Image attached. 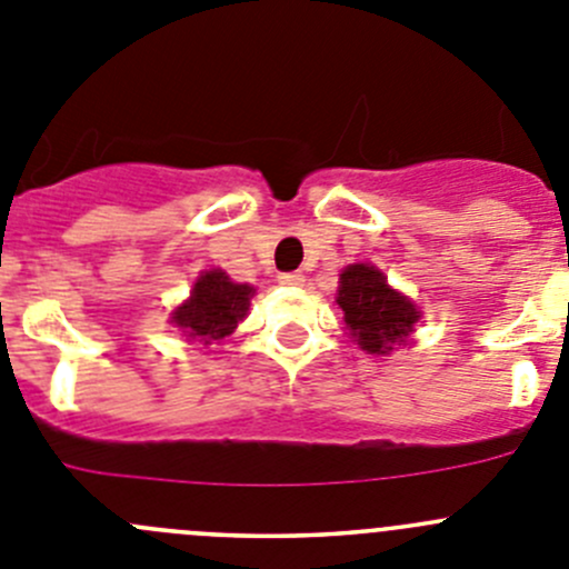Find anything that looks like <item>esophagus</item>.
<instances>
[{"label": "esophagus", "instance_id": "34e87169", "mask_svg": "<svg viewBox=\"0 0 569 569\" xmlns=\"http://www.w3.org/2000/svg\"><path fill=\"white\" fill-rule=\"evenodd\" d=\"M279 284H284V288H299V284H305V276H301V273H281Z\"/></svg>", "mask_w": 569, "mask_h": 569}]
</instances>
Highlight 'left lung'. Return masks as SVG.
Segmentation results:
<instances>
[{
  "label": "left lung",
  "mask_w": 569,
  "mask_h": 569,
  "mask_svg": "<svg viewBox=\"0 0 569 569\" xmlns=\"http://www.w3.org/2000/svg\"><path fill=\"white\" fill-rule=\"evenodd\" d=\"M335 301L343 310L349 338L369 355H391L393 346H408L419 310L408 296L388 284L375 264L357 262L340 273Z\"/></svg>",
  "instance_id": "8db88e82"
}]
</instances>
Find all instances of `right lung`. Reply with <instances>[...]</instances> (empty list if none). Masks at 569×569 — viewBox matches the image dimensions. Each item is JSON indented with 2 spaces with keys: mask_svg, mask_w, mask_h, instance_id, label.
Returning a JSON list of instances; mask_svg holds the SVG:
<instances>
[{
  "mask_svg": "<svg viewBox=\"0 0 569 569\" xmlns=\"http://www.w3.org/2000/svg\"><path fill=\"white\" fill-rule=\"evenodd\" d=\"M257 290L251 284L231 281L220 268L203 270L192 284V293L176 307L170 323H176L187 340L212 346L229 338L237 323L248 316V305Z\"/></svg>",
  "mask_w": 569,
  "mask_h": 569,
  "instance_id": "right-lung-1",
  "label": "right lung"
}]
</instances>
